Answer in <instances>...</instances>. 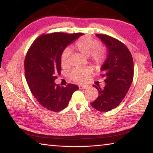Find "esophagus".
I'll use <instances>...</instances> for the list:
<instances>
[{
	"mask_svg": "<svg viewBox=\"0 0 153 153\" xmlns=\"http://www.w3.org/2000/svg\"><path fill=\"white\" fill-rule=\"evenodd\" d=\"M88 88V86H87V85H79V89H86Z\"/></svg>",
	"mask_w": 153,
	"mask_h": 153,
	"instance_id": "esophagus-1",
	"label": "esophagus"
}]
</instances>
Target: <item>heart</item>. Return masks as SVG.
Here are the masks:
<instances>
[{
	"mask_svg": "<svg viewBox=\"0 0 153 153\" xmlns=\"http://www.w3.org/2000/svg\"><path fill=\"white\" fill-rule=\"evenodd\" d=\"M76 50L85 56H89L90 59L97 67H101L107 58V52L105 48L100 46L97 40L90 36H83L77 41L75 45ZM70 51L65 48L61 53L60 61L63 68L69 66V58ZM92 72L91 67L74 68L70 71L69 77L71 80L79 84H82L87 80Z\"/></svg>",
	"mask_w": 153,
	"mask_h": 153,
	"instance_id": "1",
	"label": "heart"
}]
</instances>
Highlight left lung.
I'll return each instance as SVG.
<instances>
[{"mask_svg":"<svg viewBox=\"0 0 153 153\" xmlns=\"http://www.w3.org/2000/svg\"><path fill=\"white\" fill-rule=\"evenodd\" d=\"M97 36L105 44L108 51L100 74L106 84L103 89L93 86L99 94L90 105L99 111H109L120 105L130 88L134 77L133 58L121 41L106 34Z\"/></svg>","mask_w":153,"mask_h":153,"instance_id":"obj_1","label":"left lung"}]
</instances>
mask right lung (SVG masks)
Instances as JSON below:
<instances>
[{
	"instance_id": "obj_1",
	"label": "right lung",
	"mask_w": 153,
	"mask_h": 153,
	"mask_svg": "<svg viewBox=\"0 0 153 153\" xmlns=\"http://www.w3.org/2000/svg\"><path fill=\"white\" fill-rule=\"evenodd\" d=\"M83 33L53 32L43 33L33 41L24 61L25 76L31 92L46 109L58 112L65 108L71 96L79 87L68 84H56L61 74L60 57L66 46Z\"/></svg>"
}]
</instances>
